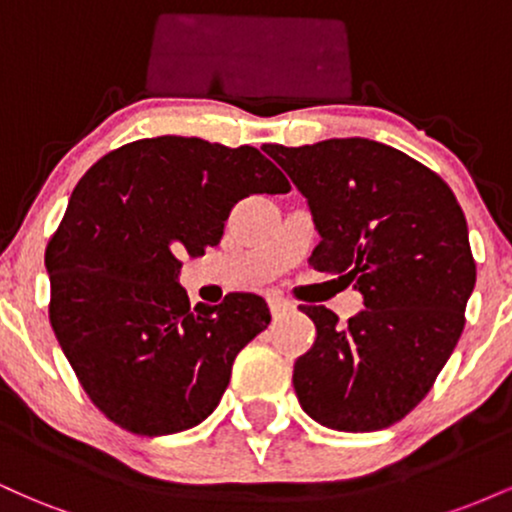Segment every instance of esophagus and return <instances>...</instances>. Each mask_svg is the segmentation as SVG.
Instances as JSON below:
<instances>
[{"label": "esophagus", "mask_w": 512, "mask_h": 512, "mask_svg": "<svg viewBox=\"0 0 512 512\" xmlns=\"http://www.w3.org/2000/svg\"><path fill=\"white\" fill-rule=\"evenodd\" d=\"M267 303H269V310H272L274 317H281V315L291 313V310H293V303L289 301V298L279 296V293H269Z\"/></svg>", "instance_id": "esophagus-1"}]
</instances>
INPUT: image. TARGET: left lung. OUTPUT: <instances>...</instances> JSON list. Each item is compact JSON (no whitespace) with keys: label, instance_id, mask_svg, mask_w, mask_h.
<instances>
[{"label":"left lung","instance_id":"8db88e82","mask_svg":"<svg viewBox=\"0 0 512 512\" xmlns=\"http://www.w3.org/2000/svg\"><path fill=\"white\" fill-rule=\"evenodd\" d=\"M313 209L322 240L310 264L363 293L339 325L325 305H301L317 327L293 366L298 402L346 433L402 421L428 395L464 330L477 281L464 211L424 163L370 139L269 144Z\"/></svg>","mask_w":512,"mask_h":512}]
</instances>
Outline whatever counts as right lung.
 <instances>
[{
	"mask_svg": "<svg viewBox=\"0 0 512 512\" xmlns=\"http://www.w3.org/2000/svg\"><path fill=\"white\" fill-rule=\"evenodd\" d=\"M289 190L255 146L197 137L137 139L86 170L45 248L50 325L113 424L168 436L216 409L238 351L272 315L243 291L190 308L180 255L219 243L238 199Z\"/></svg>",
	"mask_w": 512,
	"mask_h": 512,
	"instance_id": "1",
	"label": "right lung"
}]
</instances>
